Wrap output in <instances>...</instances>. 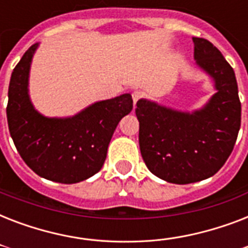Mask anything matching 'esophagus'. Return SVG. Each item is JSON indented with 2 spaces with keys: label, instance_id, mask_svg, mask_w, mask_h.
<instances>
[{
  "label": "esophagus",
  "instance_id": "34e87169",
  "mask_svg": "<svg viewBox=\"0 0 248 248\" xmlns=\"http://www.w3.org/2000/svg\"><path fill=\"white\" fill-rule=\"evenodd\" d=\"M144 97V93L141 91H134L132 93V100H134V104H136L140 99H143Z\"/></svg>",
  "mask_w": 248,
  "mask_h": 248
}]
</instances>
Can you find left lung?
<instances>
[{
  "label": "left lung",
  "instance_id": "1",
  "mask_svg": "<svg viewBox=\"0 0 248 248\" xmlns=\"http://www.w3.org/2000/svg\"><path fill=\"white\" fill-rule=\"evenodd\" d=\"M197 65L210 75L216 93L193 113L155 101L136 103L141 157L152 173L173 184L211 177L227 162L241 127V101L233 68L204 38L193 37Z\"/></svg>",
  "mask_w": 248,
  "mask_h": 248
}]
</instances>
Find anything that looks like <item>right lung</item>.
Segmentation results:
<instances>
[{
    "mask_svg": "<svg viewBox=\"0 0 248 248\" xmlns=\"http://www.w3.org/2000/svg\"><path fill=\"white\" fill-rule=\"evenodd\" d=\"M38 44L14 68L9 86L7 124L19 155L47 180L75 184L100 171L117 124L131 112L130 93L97 101L68 118H47L33 108L28 77Z\"/></svg>",
    "mask_w": 248,
    "mask_h": 248,
    "instance_id": "add662e5",
    "label": "right lung"
}]
</instances>
